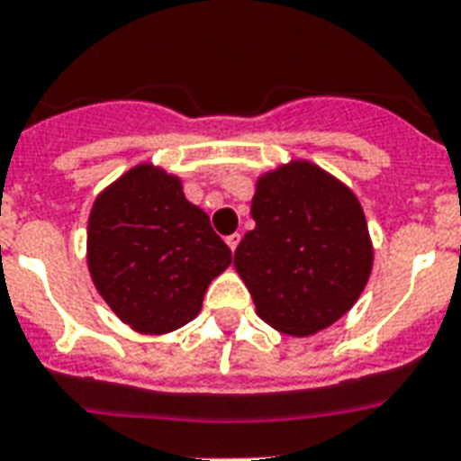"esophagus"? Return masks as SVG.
Returning <instances> with one entry per match:
<instances>
[{"instance_id": "34e87169", "label": "esophagus", "mask_w": 461, "mask_h": 461, "mask_svg": "<svg viewBox=\"0 0 461 461\" xmlns=\"http://www.w3.org/2000/svg\"><path fill=\"white\" fill-rule=\"evenodd\" d=\"M226 242H228V248H230V249H233V252H235V248H238V245H240V233L228 235Z\"/></svg>"}]
</instances>
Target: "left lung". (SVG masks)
Masks as SVG:
<instances>
[{
  "label": "left lung",
  "mask_w": 461,
  "mask_h": 461,
  "mask_svg": "<svg viewBox=\"0 0 461 461\" xmlns=\"http://www.w3.org/2000/svg\"><path fill=\"white\" fill-rule=\"evenodd\" d=\"M252 219L233 264L257 314L288 335L329 329L362 294L374 261L355 193L293 161L257 180Z\"/></svg>",
  "instance_id": "8db88e82"
}]
</instances>
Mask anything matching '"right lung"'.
<instances>
[{
    "label": "right lung",
    "mask_w": 461,
    "mask_h": 461,
    "mask_svg": "<svg viewBox=\"0 0 461 461\" xmlns=\"http://www.w3.org/2000/svg\"><path fill=\"white\" fill-rule=\"evenodd\" d=\"M87 264L99 294L140 333H168L200 314L230 249L209 216L185 200L176 176L131 168L95 200Z\"/></svg>",
    "instance_id": "right-lung-1"
}]
</instances>
